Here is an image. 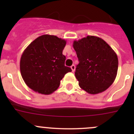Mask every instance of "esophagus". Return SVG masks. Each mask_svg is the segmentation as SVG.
<instances>
[{
	"instance_id": "34e87169",
	"label": "esophagus",
	"mask_w": 134,
	"mask_h": 134,
	"mask_svg": "<svg viewBox=\"0 0 134 134\" xmlns=\"http://www.w3.org/2000/svg\"><path fill=\"white\" fill-rule=\"evenodd\" d=\"M71 69H72V72H74V71H75V65H71Z\"/></svg>"
}]
</instances>
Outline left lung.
I'll return each instance as SVG.
<instances>
[{
  "label": "left lung",
  "instance_id": "left-lung-1",
  "mask_svg": "<svg viewBox=\"0 0 134 134\" xmlns=\"http://www.w3.org/2000/svg\"><path fill=\"white\" fill-rule=\"evenodd\" d=\"M72 45L79 61L75 74L80 88L92 94L106 91L117 74L115 51L104 40L93 36L74 41Z\"/></svg>",
  "mask_w": 134,
  "mask_h": 134
}]
</instances>
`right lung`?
I'll return each mask as SVG.
<instances>
[{
    "label": "right lung",
    "mask_w": 134,
    "mask_h": 134,
    "mask_svg": "<svg viewBox=\"0 0 134 134\" xmlns=\"http://www.w3.org/2000/svg\"><path fill=\"white\" fill-rule=\"evenodd\" d=\"M66 41L52 35H43L24 51L20 71L26 84L36 92L50 94L56 91L65 75L72 70L65 66L62 54Z\"/></svg>",
    "instance_id": "1"
}]
</instances>
